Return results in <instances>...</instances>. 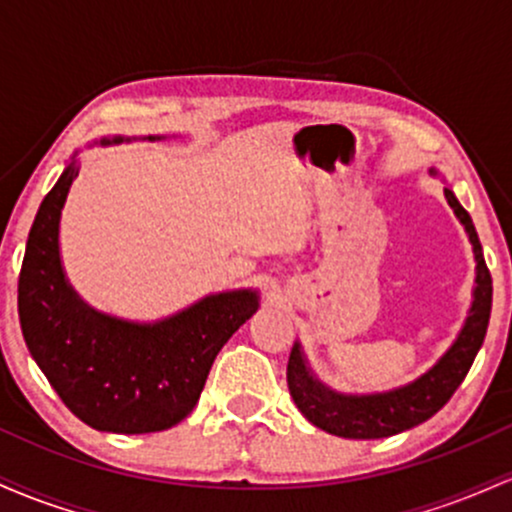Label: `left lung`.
I'll return each instance as SVG.
<instances>
[{
  "mask_svg": "<svg viewBox=\"0 0 512 512\" xmlns=\"http://www.w3.org/2000/svg\"><path fill=\"white\" fill-rule=\"evenodd\" d=\"M445 199L455 209L462 226L467 228L469 240L474 245V257H477V289H474L472 310H469L460 337L450 346L448 354L419 380H414L407 387H399V390L385 392V395L366 397H344L327 390L308 373L298 344L293 346L289 368H286L291 397L305 419L322 431L361 440L395 436V433H402L431 419L436 411L448 404V399L455 395L457 387L467 378L477 351L484 344L486 327H489L493 281L484 262V252H481L472 216L467 214V209L457 202V197L450 190H445Z\"/></svg>",
  "mask_w": 512,
  "mask_h": 512,
  "instance_id": "1",
  "label": "left lung"
}]
</instances>
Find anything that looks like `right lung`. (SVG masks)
<instances>
[{"label": "right lung", "mask_w": 512, "mask_h": 512, "mask_svg": "<svg viewBox=\"0 0 512 512\" xmlns=\"http://www.w3.org/2000/svg\"><path fill=\"white\" fill-rule=\"evenodd\" d=\"M76 175L69 163L28 233L19 274L23 339L84 424L113 433L166 431L195 409L221 346L257 310V293L209 296L156 325L91 310L64 279L57 248L60 214Z\"/></svg>", "instance_id": "add662e5"}]
</instances>
